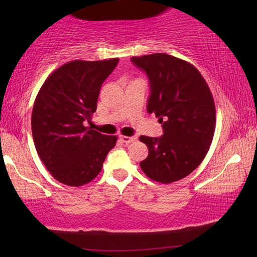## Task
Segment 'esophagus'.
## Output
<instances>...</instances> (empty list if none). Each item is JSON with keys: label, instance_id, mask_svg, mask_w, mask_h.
I'll return each instance as SVG.
<instances>
[{"label": "esophagus", "instance_id": "obj_1", "mask_svg": "<svg viewBox=\"0 0 257 257\" xmlns=\"http://www.w3.org/2000/svg\"><path fill=\"white\" fill-rule=\"evenodd\" d=\"M120 139H121V141H122L123 143H125V144H129V143H133V142L136 141V137H135V136L129 137V136H123V135H121Z\"/></svg>", "mask_w": 257, "mask_h": 257}]
</instances>
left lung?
Returning <instances> with one entry per match:
<instances>
[{
    "label": "left lung",
    "instance_id": "left-lung-1",
    "mask_svg": "<svg viewBox=\"0 0 257 257\" xmlns=\"http://www.w3.org/2000/svg\"><path fill=\"white\" fill-rule=\"evenodd\" d=\"M132 61L149 77L147 112L155 113L163 128L161 137L139 138L149 147V156L139 164L152 180L171 184L193 172L210 150L215 130L212 93L187 61L165 53Z\"/></svg>",
    "mask_w": 257,
    "mask_h": 257
}]
</instances>
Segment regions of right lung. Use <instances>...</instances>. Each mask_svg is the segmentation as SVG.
Returning <instances> with one entry per match:
<instances>
[{
  "instance_id": "add662e5",
  "label": "right lung",
  "mask_w": 257,
  "mask_h": 257,
  "mask_svg": "<svg viewBox=\"0 0 257 257\" xmlns=\"http://www.w3.org/2000/svg\"><path fill=\"white\" fill-rule=\"evenodd\" d=\"M119 59L70 61L52 72L35 99L32 133L37 154L52 177L82 186L102 170L116 136L85 127L96 111L99 89Z\"/></svg>"
}]
</instances>
